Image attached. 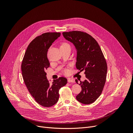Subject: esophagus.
I'll return each mask as SVG.
<instances>
[{"label": "esophagus", "mask_w": 133, "mask_h": 133, "mask_svg": "<svg viewBox=\"0 0 133 133\" xmlns=\"http://www.w3.org/2000/svg\"><path fill=\"white\" fill-rule=\"evenodd\" d=\"M68 83H75V81L74 79H68Z\"/></svg>", "instance_id": "esophagus-1"}]
</instances>
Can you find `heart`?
<instances>
[{
    "mask_svg": "<svg viewBox=\"0 0 133 133\" xmlns=\"http://www.w3.org/2000/svg\"><path fill=\"white\" fill-rule=\"evenodd\" d=\"M60 48H61V49H62V48L65 49V48H70L71 47H70V45L69 43H68L67 42H63L61 44ZM67 71H68V70L67 69L65 70V72H67Z\"/></svg>",
    "mask_w": 133,
    "mask_h": 133,
    "instance_id": "obj_1",
    "label": "heart"
}]
</instances>
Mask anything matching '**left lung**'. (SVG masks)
I'll use <instances>...</instances> for the list:
<instances>
[{
	"instance_id": "8db88e82",
	"label": "left lung",
	"mask_w": 133,
	"mask_h": 133,
	"mask_svg": "<svg viewBox=\"0 0 133 133\" xmlns=\"http://www.w3.org/2000/svg\"><path fill=\"white\" fill-rule=\"evenodd\" d=\"M65 38L71 42L77 51L76 66L85 70L86 79L81 82L82 91L77 100L84 104H90L101 95L105 84L107 65L102 49L94 38L81 31L63 32ZM77 84V79L75 80Z\"/></svg>"
}]
</instances>
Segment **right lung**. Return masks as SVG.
Segmentation results:
<instances>
[{
	"instance_id": "obj_1",
	"label": "right lung",
	"mask_w": 133,
	"mask_h": 133,
	"mask_svg": "<svg viewBox=\"0 0 133 133\" xmlns=\"http://www.w3.org/2000/svg\"><path fill=\"white\" fill-rule=\"evenodd\" d=\"M61 32H45L36 37L29 44L22 63L24 83L36 102L49 107L59 99V90L67 83L64 77L54 80L52 84L47 79L45 70L50 66L47 51Z\"/></svg>"
}]
</instances>
